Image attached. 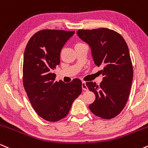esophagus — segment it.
<instances>
[{
	"instance_id": "obj_1",
	"label": "esophagus",
	"mask_w": 148,
	"mask_h": 148,
	"mask_svg": "<svg viewBox=\"0 0 148 148\" xmlns=\"http://www.w3.org/2000/svg\"><path fill=\"white\" fill-rule=\"evenodd\" d=\"M82 89L84 90H88V87L87 86H86V83L84 82V81H83L82 82Z\"/></svg>"
}]
</instances>
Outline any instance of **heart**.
<instances>
[{
    "label": "heart",
    "instance_id": "heart-1",
    "mask_svg": "<svg viewBox=\"0 0 148 148\" xmlns=\"http://www.w3.org/2000/svg\"><path fill=\"white\" fill-rule=\"evenodd\" d=\"M82 44H84V43H82V42H78V43L76 44V45H82Z\"/></svg>",
    "mask_w": 148,
    "mask_h": 148
}]
</instances>
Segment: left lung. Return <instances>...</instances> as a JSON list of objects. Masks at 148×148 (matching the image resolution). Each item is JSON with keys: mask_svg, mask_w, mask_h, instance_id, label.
I'll list each match as a JSON object with an SVG mask.
<instances>
[{"mask_svg": "<svg viewBox=\"0 0 148 148\" xmlns=\"http://www.w3.org/2000/svg\"><path fill=\"white\" fill-rule=\"evenodd\" d=\"M77 35L90 45L96 65L103 67L101 84H86L95 95L90 110L101 118H115L126 105L133 80V66L126 42L120 34L106 28L79 30Z\"/></svg>", "mask_w": 148, "mask_h": 148, "instance_id": "left-lung-1", "label": "left lung"}]
</instances>
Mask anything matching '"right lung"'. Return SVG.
I'll return each instance as SVG.
<instances>
[{
	"instance_id": "1",
	"label": "right lung",
	"mask_w": 148,
	"mask_h": 148,
	"mask_svg": "<svg viewBox=\"0 0 148 148\" xmlns=\"http://www.w3.org/2000/svg\"><path fill=\"white\" fill-rule=\"evenodd\" d=\"M75 32L45 29L35 33L25 47L23 84L37 115L49 122L67 116L72 103L81 95L82 82L56 81L53 69L60 64V51Z\"/></svg>"
}]
</instances>
